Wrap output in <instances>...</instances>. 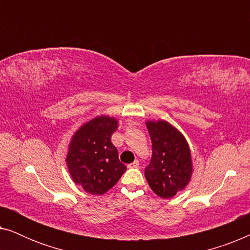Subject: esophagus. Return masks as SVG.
Segmentation results:
<instances>
[{"label": "esophagus", "mask_w": 250, "mask_h": 250, "mask_svg": "<svg viewBox=\"0 0 250 250\" xmlns=\"http://www.w3.org/2000/svg\"><path fill=\"white\" fill-rule=\"evenodd\" d=\"M127 167H128V168H138V167H139V162H138V160H135V162L128 164Z\"/></svg>", "instance_id": "1"}]
</instances>
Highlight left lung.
<instances>
[{"mask_svg": "<svg viewBox=\"0 0 250 250\" xmlns=\"http://www.w3.org/2000/svg\"><path fill=\"white\" fill-rule=\"evenodd\" d=\"M152 157L145 176L150 189L164 199L186 189L193 173L191 150L184 135L170 123L146 121Z\"/></svg>", "mask_w": 250, "mask_h": 250, "instance_id": "left-lung-1", "label": "left lung"}]
</instances>
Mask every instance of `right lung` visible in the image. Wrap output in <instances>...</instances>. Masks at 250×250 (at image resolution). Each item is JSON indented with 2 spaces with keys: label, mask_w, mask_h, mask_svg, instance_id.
Instances as JSON below:
<instances>
[{
  "label": "right lung",
  "mask_w": 250,
  "mask_h": 250,
  "mask_svg": "<svg viewBox=\"0 0 250 250\" xmlns=\"http://www.w3.org/2000/svg\"><path fill=\"white\" fill-rule=\"evenodd\" d=\"M118 124L117 118L98 115L81 125L71 136L66 164L71 180L87 193H105L126 170L111 143Z\"/></svg>",
  "instance_id": "add662e5"
}]
</instances>
